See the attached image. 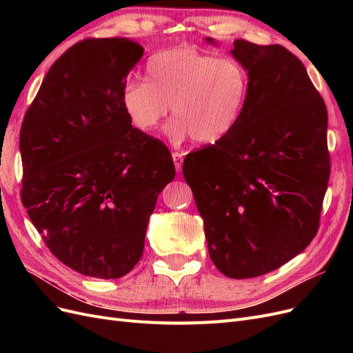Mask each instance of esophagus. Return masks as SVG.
Instances as JSON below:
<instances>
[{"instance_id":"esophagus-1","label":"esophagus","mask_w":353,"mask_h":353,"mask_svg":"<svg viewBox=\"0 0 353 353\" xmlns=\"http://www.w3.org/2000/svg\"><path fill=\"white\" fill-rule=\"evenodd\" d=\"M172 157H174V163H175L176 172H181V169H183V162H184V153L174 152Z\"/></svg>"}]
</instances>
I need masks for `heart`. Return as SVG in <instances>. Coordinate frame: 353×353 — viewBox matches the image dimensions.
I'll return each mask as SVG.
<instances>
[{
	"label": "heart",
	"instance_id": "obj_1",
	"mask_svg": "<svg viewBox=\"0 0 353 353\" xmlns=\"http://www.w3.org/2000/svg\"><path fill=\"white\" fill-rule=\"evenodd\" d=\"M249 99V73L232 57L176 47L145 63V82L128 79L121 103L131 123L150 132L168 113L175 116L165 131L174 143L188 137L200 145L222 141L239 125Z\"/></svg>",
	"mask_w": 353,
	"mask_h": 353
}]
</instances>
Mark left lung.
<instances>
[{
	"label": "left lung",
	"mask_w": 353,
	"mask_h": 353,
	"mask_svg": "<svg viewBox=\"0 0 353 353\" xmlns=\"http://www.w3.org/2000/svg\"><path fill=\"white\" fill-rule=\"evenodd\" d=\"M231 54L249 73L248 104L228 137L185 156L183 174L212 262L243 280L280 268L315 237L330 178L328 114L283 46L236 39Z\"/></svg>",
	"instance_id": "1"
}]
</instances>
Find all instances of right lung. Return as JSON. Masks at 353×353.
Here are the masks:
<instances>
[{
  "label": "right lung",
  "instance_id": "obj_1",
  "mask_svg": "<svg viewBox=\"0 0 353 353\" xmlns=\"http://www.w3.org/2000/svg\"><path fill=\"white\" fill-rule=\"evenodd\" d=\"M144 48L90 38L46 74L23 117V206L50 252L69 268L114 280L141 259L157 196L175 178L168 147L134 128L122 85Z\"/></svg>",
  "mask_w": 353,
  "mask_h": 353
}]
</instances>
